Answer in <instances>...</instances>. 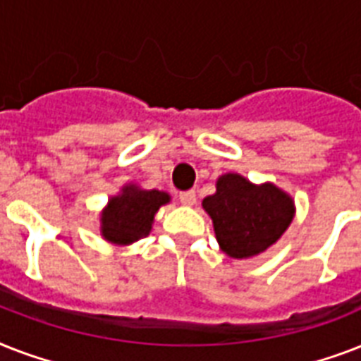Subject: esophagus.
<instances>
[{"label":"esophagus","mask_w":361,"mask_h":361,"mask_svg":"<svg viewBox=\"0 0 361 361\" xmlns=\"http://www.w3.org/2000/svg\"><path fill=\"white\" fill-rule=\"evenodd\" d=\"M180 202L183 204V206H195V204H197V192L195 191L180 192Z\"/></svg>","instance_id":"34e87169"}]
</instances>
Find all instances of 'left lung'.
I'll return each instance as SVG.
<instances>
[{
	"mask_svg": "<svg viewBox=\"0 0 361 361\" xmlns=\"http://www.w3.org/2000/svg\"><path fill=\"white\" fill-rule=\"evenodd\" d=\"M202 208L212 217L221 251L238 260L262 255L296 215L288 192L271 181L257 185L236 172L219 176L215 192L204 198Z\"/></svg>",
	"mask_w": 361,
	"mask_h": 361,
	"instance_id": "left-lung-1",
	"label": "left lung"
}]
</instances>
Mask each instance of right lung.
Returning <instances> with one entry per match:
<instances>
[{
  "mask_svg": "<svg viewBox=\"0 0 361 361\" xmlns=\"http://www.w3.org/2000/svg\"><path fill=\"white\" fill-rule=\"evenodd\" d=\"M169 202L166 191L125 183L116 197L109 198L99 215V232L109 243L130 245L152 232L155 214Z\"/></svg>",
  "mask_w": 361,
  "mask_h": 361,
  "instance_id": "obj_1",
  "label": "right lung"
}]
</instances>
